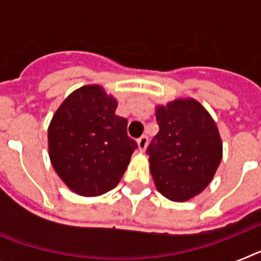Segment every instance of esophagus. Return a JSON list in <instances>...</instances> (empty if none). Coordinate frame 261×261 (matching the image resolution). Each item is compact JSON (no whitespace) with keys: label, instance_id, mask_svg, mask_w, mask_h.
Here are the masks:
<instances>
[{"label":"esophagus","instance_id":"1","mask_svg":"<svg viewBox=\"0 0 261 261\" xmlns=\"http://www.w3.org/2000/svg\"><path fill=\"white\" fill-rule=\"evenodd\" d=\"M137 145H138V150L139 151H145L147 147V137H141V138L137 141Z\"/></svg>","mask_w":261,"mask_h":261}]
</instances>
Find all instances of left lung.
I'll list each match as a JSON object with an SVG mask.
<instances>
[{
	"label": "left lung",
	"instance_id": "left-lung-1",
	"mask_svg": "<svg viewBox=\"0 0 261 261\" xmlns=\"http://www.w3.org/2000/svg\"><path fill=\"white\" fill-rule=\"evenodd\" d=\"M160 131L147 147L155 188L172 202L206 190L222 160V139L210 112L192 97L155 106Z\"/></svg>",
	"mask_w": 261,
	"mask_h": 261
}]
</instances>
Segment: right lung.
I'll return each mask as SVG.
<instances>
[{"instance_id": "add662e5", "label": "right lung", "mask_w": 261, "mask_h": 261, "mask_svg": "<svg viewBox=\"0 0 261 261\" xmlns=\"http://www.w3.org/2000/svg\"><path fill=\"white\" fill-rule=\"evenodd\" d=\"M118 100L92 84L71 92L48 126V155L54 171L74 194L98 196L118 186L137 143L127 120L115 114Z\"/></svg>"}]
</instances>
